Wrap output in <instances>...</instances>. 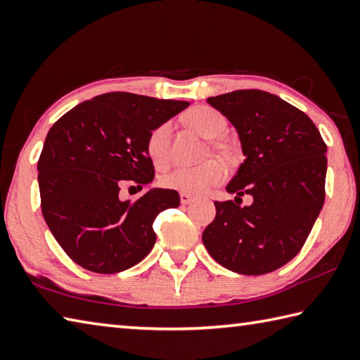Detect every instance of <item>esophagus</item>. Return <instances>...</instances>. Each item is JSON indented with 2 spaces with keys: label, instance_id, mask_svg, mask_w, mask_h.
Segmentation results:
<instances>
[{
  "label": "esophagus",
  "instance_id": "34e87169",
  "mask_svg": "<svg viewBox=\"0 0 360 360\" xmlns=\"http://www.w3.org/2000/svg\"><path fill=\"white\" fill-rule=\"evenodd\" d=\"M193 200V196L191 194H188V193H180V202L184 204V205H186V204H190Z\"/></svg>",
  "mask_w": 360,
  "mask_h": 360
}]
</instances>
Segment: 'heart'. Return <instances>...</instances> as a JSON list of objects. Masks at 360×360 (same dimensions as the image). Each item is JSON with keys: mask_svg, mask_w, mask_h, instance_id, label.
I'll use <instances>...</instances> for the list:
<instances>
[{"mask_svg": "<svg viewBox=\"0 0 360 360\" xmlns=\"http://www.w3.org/2000/svg\"><path fill=\"white\" fill-rule=\"evenodd\" d=\"M188 123L196 128L200 134L212 139V150L221 155H229L228 145L217 141L226 129V118L218 110L209 105L194 107L186 115ZM170 134L172 124L169 122L161 123L150 132L147 139V153L156 167H164L170 158ZM226 179V167L218 160H209L199 166H180L161 176V185L166 190H174L188 194H199L207 188L215 186Z\"/></svg>", "mask_w": 360, "mask_h": 360, "instance_id": "1", "label": "heart"}]
</instances>
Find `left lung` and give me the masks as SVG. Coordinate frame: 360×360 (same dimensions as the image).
Masks as SVG:
<instances>
[{"label":"left lung","mask_w":360,"mask_h":360,"mask_svg":"<svg viewBox=\"0 0 360 360\" xmlns=\"http://www.w3.org/2000/svg\"><path fill=\"white\" fill-rule=\"evenodd\" d=\"M207 103L236 126L245 155L226 190L254 204L215 200L202 242L232 272H274L302 250L323 209L327 147L307 113L272 93L237 90Z\"/></svg>","instance_id":"left-lung-1"}]
</instances>
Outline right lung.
Here are the masks:
<instances>
[{"mask_svg":"<svg viewBox=\"0 0 360 360\" xmlns=\"http://www.w3.org/2000/svg\"><path fill=\"white\" fill-rule=\"evenodd\" d=\"M186 107V101L113 91L84 101L50 128L37 161L41 209L55 240L80 267L118 274L153 248L155 218L180 205L179 193L155 188L123 200L120 190L153 180L150 132Z\"/></svg>","mask_w":360,"mask_h":360,"instance_id":"right-lung-1","label":"right lung"}]
</instances>
